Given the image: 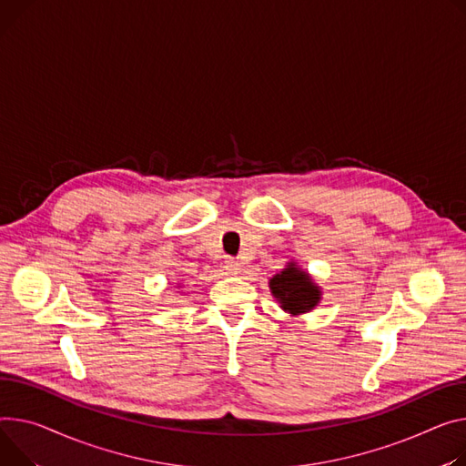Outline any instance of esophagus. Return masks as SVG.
<instances>
[{"instance_id":"esophagus-1","label":"esophagus","mask_w":466,"mask_h":466,"mask_svg":"<svg viewBox=\"0 0 466 466\" xmlns=\"http://www.w3.org/2000/svg\"><path fill=\"white\" fill-rule=\"evenodd\" d=\"M225 269H227V273H230V275H236V273H239V262L238 260H234V258H228V260H225Z\"/></svg>"}]
</instances>
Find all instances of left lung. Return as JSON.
Masks as SVG:
<instances>
[{
  "instance_id": "left-lung-1",
  "label": "left lung",
  "mask_w": 466,
  "mask_h": 466,
  "mask_svg": "<svg viewBox=\"0 0 466 466\" xmlns=\"http://www.w3.org/2000/svg\"><path fill=\"white\" fill-rule=\"evenodd\" d=\"M269 289L273 296L281 301V307L292 315L311 311L320 299L319 287H315L309 275L299 271L294 264L277 273L269 281Z\"/></svg>"
}]
</instances>
